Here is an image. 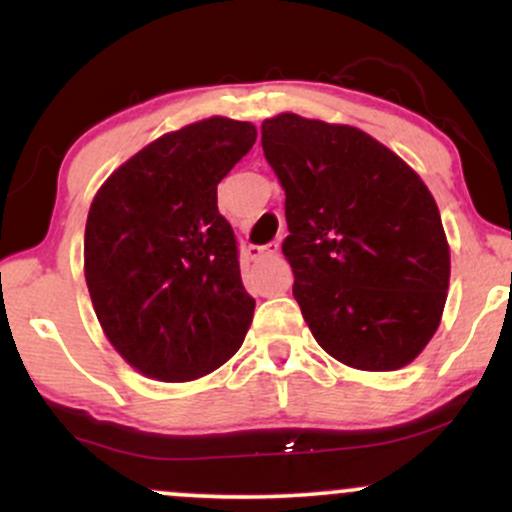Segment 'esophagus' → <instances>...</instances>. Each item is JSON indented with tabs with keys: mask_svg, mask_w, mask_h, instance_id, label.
<instances>
[{
	"mask_svg": "<svg viewBox=\"0 0 512 512\" xmlns=\"http://www.w3.org/2000/svg\"><path fill=\"white\" fill-rule=\"evenodd\" d=\"M279 252V243H269V245H255V248H250V257L252 260H262V257H269V255H276Z\"/></svg>",
	"mask_w": 512,
	"mask_h": 512,
	"instance_id": "esophagus-1",
	"label": "esophagus"
}]
</instances>
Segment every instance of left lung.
Segmentation results:
<instances>
[{
    "instance_id": "1",
    "label": "left lung",
    "mask_w": 512,
    "mask_h": 512,
    "mask_svg": "<svg viewBox=\"0 0 512 512\" xmlns=\"http://www.w3.org/2000/svg\"><path fill=\"white\" fill-rule=\"evenodd\" d=\"M286 192L284 257L315 342L344 366L397 370L436 334L450 245L416 170L351 125L296 113L262 122Z\"/></svg>"
}]
</instances>
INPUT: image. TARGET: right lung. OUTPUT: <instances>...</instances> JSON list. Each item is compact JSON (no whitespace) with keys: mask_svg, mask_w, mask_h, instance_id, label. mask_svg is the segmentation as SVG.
<instances>
[{"mask_svg":"<svg viewBox=\"0 0 512 512\" xmlns=\"http://www.w3.org/2000/svg\"><path fill=\"white\" fill-rule=\"evenodd\" d=\"M252 122L209 117L163 134L93 197L84 274L115 351L146 378L187 383L243 344L255 301L216 185L252 149Z\"/></svg>","mask_w":512,"mask_h":512,"instance_id":"obj_1","label":"right lung"}]
</instances>
